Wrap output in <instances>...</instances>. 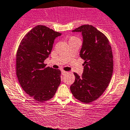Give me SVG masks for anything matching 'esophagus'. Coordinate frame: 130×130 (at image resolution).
<instances>
[{
    "label": "esophagus",
    "mask_w": 130,
    "mask_h": 130,
    "mask_svg": "<svg viewBox=\"0 0 130 130\" xmlns=\"http://www.w3.org/2000/svg\"><path fill=\"white\" fill-rule=\"evenodd\" d=\"M61 72H62V74L63 75V76H64V75H66V74L68 73L67 71H61Z\"/></svg>",
    "instance_id": "obj_1"
}]
</instances>
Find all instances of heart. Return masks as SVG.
Masks as SVG:
<instances>
[{
	"mask_svg": "<svg viewBox=\"0 0 130 130\" xmlns=\"http://www.w3.org/2000/svg\"><path fill=\"white\" fill-rule=\"evenodd\" d=\"M75 38H75V37H71V39H75ZM70 39V40H71Z\"/></svg>",
	"mask_w": 130,
	"mask_h": 130,
	"instance_id": "b5f03b06",
	"label": "heart"
}]
</instances>
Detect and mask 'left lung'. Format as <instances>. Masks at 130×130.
Instances as JSON below:
<instances>
[{
  "label": "left lung",
  "mask_w": 130,
  "mask_h": 130,
  "mask_svg": "<svg viewBox=\"0 0 130 130\" xmlns=\"http://www.w3.org/2000/svg\"><path fill=\"white\" fill-rule=\"evenodd\" d=\"M74 32H81L83 43L80 56L84 60L81 76L74 72L70 89L74 97L85 104L99 98L108 86L113 70L111 45L107 37L90 25H84Z\"/></svg>",
  "instance_id": "left-lung-1"
}]
</instances>
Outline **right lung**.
Here are the masks:
<instances>
[{"instance_id":"right-lung-1","label":"right lung","mask_w":130,"mask_h":130,"mask_svg":"<svg viewBox=\"0 0 130 130\" xmlns=\"http://www.w3.org/2000/svg\"><path fill=\"white\" fill-rule=\"evenodd\" d=\"M61 33L37 25L25 35L17 51L16 72L21 87L40 102L54 97L61 83V71L46 67L54 39Z\"/></svg>"}]
</instances>
